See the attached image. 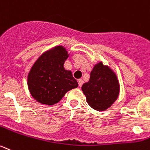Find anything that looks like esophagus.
I'll list each match as a JSON object with an SVG mask.
<instances>
[{"mask_svg":"<svg viewBox=\"0 0 150 150\" xmlns=\"http://www.w3.org/2000/svg\"><path fill=\"white\" fill-rule=\"evenodd\" d=\"M83 81L82 79H80V80H78V84H79V86L81 87L82 86H83Z\"/></svg>","mask_w":150,"mask_h":150,"instance_id":"obj_1","label":"esophagus"}]
</instances>
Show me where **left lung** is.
Returning a JSON list of instances; mask_svg holds the SVG:
<instances>
[{
    "mask_svg": "<svg viewBox=\"0 0 150 150\" xmlns=\"http://www.w3.org/2000/svg\"><path fill=\"white\" fill-rule=\"evenodd\" d=\"M119 90L115 74L102 62L95 65L89 82L82 86L88 104L96 111H104L112 105L117 98Z\"/></svg>",
    "mask_w": 150,
    "mask_h": 150,
    "instance_id": "obj_1",
    "label": "left lung"
}]
</instances>
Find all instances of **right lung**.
<instances>
[{
	"mask_svg": "<svg viewBox=\"0 0 150 150\" xmlns=\"http://www.w3.org/2000/svg\"><path fill=\"white\" fill-rule=\"evenodd\" d=\"M67 57L66 49L57 46L42 54L35 61L28 75V87L38 102L52 105L67 92L78 86L71 71L64 67Z\"/></svg>",
	"mask_w": 150,
	"mask_h": 150,
	"instance_id": "add662e5",
	"label": "right lung"
}]
</instances>
